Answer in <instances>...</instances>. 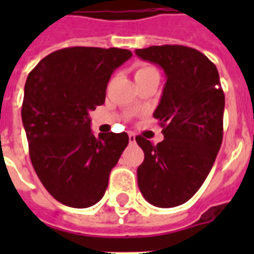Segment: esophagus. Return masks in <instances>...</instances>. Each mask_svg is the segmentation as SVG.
I'll return each instance as SVG.
<instances>
[{"label": "esophagus", "mask_w": 254, "mask_h": 254, "mask_svg": "<svg viewBox=\"0 0 254 254\" xmlns=\"http://www.w3.org/2000/svg\"><path fill=\"white\" fill-rule=\"evenodd\" d=\"M129 142H130V143L135 142V134H134V133H129Z\"/></svg>", "instance_id": "esophagus-1"}]
</instances>
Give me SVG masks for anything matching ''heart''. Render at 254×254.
<instances>
[{"mask_svg":"<svg viewBox=\"0 0 254 254\" xmlns=\"http://www.w3.org/2000/svg\"><path fill=\"white\" fill-rule=\"evenodd\" d=\"M151 76H159L158 69L155 68L154 65L151 64H138L134 67V80H142V79H146V77Z\"/></svg>","mask_w":254,"mask_h":254,"instance_id":"1","label":"heart"}]
</instances>
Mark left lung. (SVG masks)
Listing matches in <instances>:
<instances>
[{
    "mask_svg": "<svg viewBox=\"0 0 254 254\" xmlns=\"http://www.w3.org/2000/svg\"><path fill=\"white\" fill-rule=\"evenodd\" d=\"M135 54L161 65L167 77L153 115L165 139L153 145L135 137L145 154L137 169L138 187L150 204L177 207L196 193L216 159L223 141L224 92L216 65L197 50L163 45Z\"/></svg>",
    "mask_w": 254,
    "mask_h": 254,
    "instance_id": "obj_1",
    "label": "left lung"
}]
</instances>
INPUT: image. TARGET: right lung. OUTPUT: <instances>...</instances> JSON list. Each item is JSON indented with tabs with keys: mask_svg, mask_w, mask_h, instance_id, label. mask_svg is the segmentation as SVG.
Instances as JSON below:
<instances>
[{
	"mask_svg": "<svg viewBox=\"0 0 254 254\" xmlns=\"http://www.w3.org/2000/svg\"><path fill=\"white\" fill-rule=\"evenodd\" d=\"M131 55L115 47H67L43 58L27 76L21 113L30 159L62 204H96L129 143L127 133L95 137L88 112L103 105L111 75Z\"/></svg>",
	"mask_w": 254,
	"mask_h": 254,
	"instance_id": "add662e5",
	"label": "right lung"
}]
</instances>
